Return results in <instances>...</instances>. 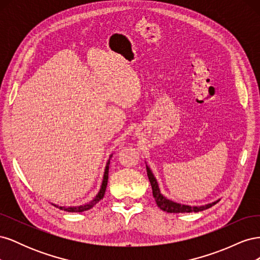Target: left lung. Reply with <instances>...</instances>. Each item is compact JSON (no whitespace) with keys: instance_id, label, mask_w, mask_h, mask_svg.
I'll return each instance as SVG.
<instances>
[{"instance_id":"1","label":"left lung","mask_w":260,"mask_h":260,"mask_svg":"<svg viewBox=\"0 0 260 260\" xmlns=\"http://www.w3.org/2000/svg\"><path fill=\"white\" fill-rule=\"evenodd\" d=\"M146 172H147L149 182H151V185H152L153 196L155 199V202L157 204V206L164 211L171 212V214H180V212H199V211L205 210L207 208H210L211 206H214L215 204H217L220 201L219 199L212 203H208V204H205V205H199V206H191V205H186V204H181L176 201H172L161 193L158 185V181H157L151 167H149L147 164H146Z\"/></svg>"}]
</instances>
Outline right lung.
Returning a JSON list of instances; mask_svg holds the SVG:
<instances>
[{
    "instance_id": "right-lung-1",
    "label": "right lung",
    "mask_w": 260,
    "mask_h": 260,
    "mask_svg": "<svg viewBox=\"0 0 260 260\" xmlns=\"http://www.w3.org/2000/svg\"><path fill=\"white\" fill-rule=\"evenodd\" d=\"M112 156H113V154H111V156H109V159L106 162V166H105V169H104V175H103V180H102V184H101V187H100V191L98 192V194L95 196H94L93 200H91L88 203H84V204H82V205H79V206H58V205H56V204H52V205H54L55 207H57V208H59L61 210L69 211V212H81V211H84V210L91 209L94 205H95V204H98L102 199L104 198V194H105V191H106V186H107V181H108L109 162H111Z\"/></svg>"
}]
</instances>
